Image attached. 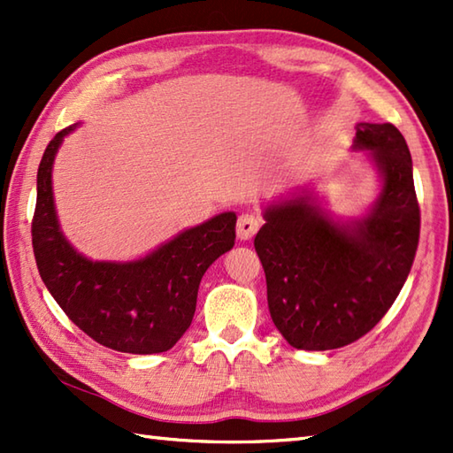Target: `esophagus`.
Returning <instances> with one entry per match:
<instances>
[{"label":"esophagus","mask_w":453,"mask_h":453,"mask_svg":"<svg viewBox=\"0 0 453 453\" xmlns=\"http://www.w3.org/2000/svg\"><path fill=\"white\" fill-rule=\"evenodd\" d=\"M258 227H261V219H258L257 216L242 214L237 219V239H242V242H249V239L255 237Z\"/></svg>","instance_id":"esophagus-1"}]
</instances>
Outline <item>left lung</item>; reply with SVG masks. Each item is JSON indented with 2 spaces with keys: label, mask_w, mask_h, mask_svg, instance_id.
<instances>
[{
  "label": "left lung",
  "mask_w": 453,
  "mask_h": 453,
  "mask_svg": "<svg viewBox=\"0 0 453 453\" xmlns=\"http://www.w3.org/2000/svg\"><path fill=\"white\" fill-rule=\"evenodd\" d=\"M354 151L378 175V196L358 216L323 206L315 185L263 204L255 251L273 323L297 350H331L372 331L415 261L420 210L412 159L389 122L356 124Z\"/></svg>",
  "instance_id": "1"
}]
</instances>
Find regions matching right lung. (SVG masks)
Listing matches in <instances>:
<instances>
[{
  "mask_svg": "<svg viewBox=\"0 0 453 453\" xmlns=\"http://www.w3.org/2000/svg\"><path fill=\"white\" fill-rule=\"evenodd\" d=\"M48 143L36 175L33 249L38 273L64 313L107 349L157 354L175 346L192 323L202 276L235 245V211L182 229L130 261H93L75 249L58 219L52 169L62 142Z\"/></svg>",
  "mask_w": 453,
  "mask_h": 453,
  "instance_id": "right-lung-1",
  "label": "right lung"
}]
</instances>
